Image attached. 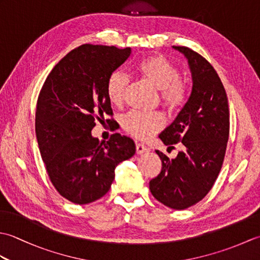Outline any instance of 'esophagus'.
<instances>
[{"instance_id": "1", "label": "esophagus", "mask_w": 260, "mask_h": 260, "mask_svg": "<svg viewBox=\"0 0 260 260\" xmlns=\"http://www.w3.org/2000/svg\"><path fill=\"white\" fill-rule=\"evenodd\" d=\"M145 152H147V147L143 144V143H136V153L139 154V155H142V154H144Z\"/></svg>"}]
</instances>
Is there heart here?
I'll list each match as a JSON object with an SVG mask.
<instances>
[{
  "label": "heart",
  "instance_id": "obj_1",
  "mask_svg": "<svg viewBox=\"0 0 260 260\" xmlns=\"http://www.w3.org/2000/svg\"><path fill=\"white\" fill-rule=\"evenodd\" d=\"M136 73L159 90L162 103L170 109H176L185 101L186 88L180 80V71L161 56L148 57L136 66ZM128 78L120 70L110 74L106 82V95L110 104L120 105L124 101ZM120 124L126 133L144 140L162 128L163 116L159 113L131 110L121 116Z\"/></svg>",
  "mask_w": 260,
  "mask_h": 260
}]
</instances>
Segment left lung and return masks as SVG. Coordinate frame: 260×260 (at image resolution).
I'll use <instances>...</instances> for the list:
<instances>
[{
    "instance_id": "8db88e82",
    "label": "left lung",
    "mask_w": 260,
    "mask_h": 260,
    "mask_svg": "<svg viewBox=\"0 0 260 260\" xmlns=\"http://www.w3.org/2000/svg\"><path fill=\"white\" fill-rule=\"evenodd\" d=\"M173 49L187 60L192 90L183 108L158 137L169 147L179 142L183 146L175 158L155 151L162 170L150 181V190L164 206L183 210L202 200L218 178L229 137V106L212 66L189 48Z\"/></svg>"
}]
</instances>
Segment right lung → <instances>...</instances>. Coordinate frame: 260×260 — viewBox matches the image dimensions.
Masks as SVG:
<instances>
[{"label": "right lung", "mask_w": 260, "mask_h": 260, "mask_svg": "<svg viewBox=\"0 0 260 260\" xmlns=\"http://www.w3.org/2000/svg\"><path fill=\"white\" fill-rule=\"evenodd\" d=\"M131 52V48L82 45L56 64L39 95L36 135L42 161L56 190L74 203L106 194L115 168L136 152L127 136L115 133L105 143L91 135L96 120L113 114L106 82Z\"/></svg>", "instance_id": "obj_1"}]
</instances>
